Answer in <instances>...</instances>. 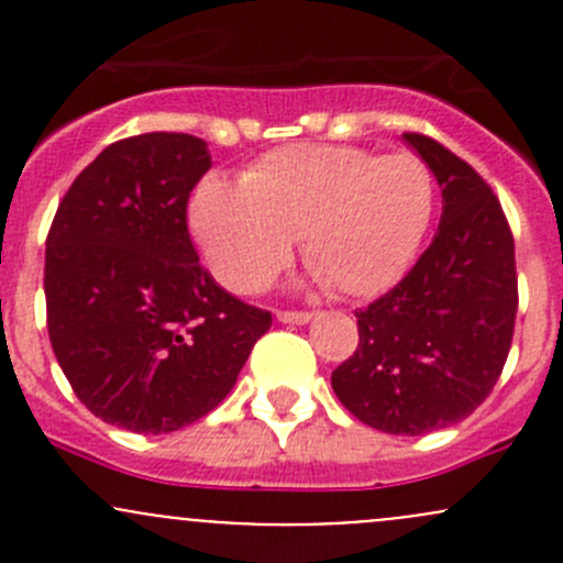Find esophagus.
I'll return each instance as SVG.
<instances>
[{
  "instance_id": "1",
  "label": "esophagus",
  "mask_w": 563,
  "mask_h": 563,
  "mask_svg": "<svg viewBox=\"0 0 563 563\" xmlns=\"http://www.w3.org/2000/svg\"><path fill=\"white\" fill-rule=\"evenodd\" d=\"M277 321L283 323H308L310 321V313H305V310H277Z\"/></svg>"
}]
</instances>
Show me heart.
<instances>
[{
  "instance_id": "1",
  "label": "heart",
  "mask_w": 563,
  "mask_h": 563,
  "mask_svg": "<svg viewBox=\"0 0 563 563\" xmlns=\"http://www.w3.org/2000/svg\"><path fill=\"white\" fill-rule=\"evenodd\" d=\"M433 212L435 176L413 152L299 144L255 161L242 185L203 179L190 225L209 272L234 291L264 286L299 236L332 291L373 297L408 269Z\"/></svg>"
}]
</instances>
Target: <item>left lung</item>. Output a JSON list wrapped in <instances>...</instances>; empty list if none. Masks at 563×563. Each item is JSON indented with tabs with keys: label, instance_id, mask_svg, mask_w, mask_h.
Segmentation results:
<instances>
[{
	"label": "left lung",
	"instance_id": "1",
	"mask_svg": "<svg viewBox=\"0 0 563 563\" xmlns=\"http://www.w3.org/2000/svg\"><path fill=\"white\" fill-rule=\"evenodd\" d=\"M444 198L439 234L391 291L356 310L360 345L332 389L360 422L391 435L450 428L485 402L518 316L515 240L490 185L444 144L402 133Z\"/></svg>",
	"mask_w": 563,
	"mask_h": 563
}]
</instances>
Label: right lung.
<instances>
[{
	"instance_id": "1",
	"label": "right lung",
	"mask_w": 563,
	"mask_h": 563,
	"mask_svg": "<svg viewBox=\"0 0 563 563\" xmlns=\"http://www.w3.org/2000/svg\"><path fill=\"white\" fill-rule=\"evenodd\" d=\"M209 168L196 135L117 141L76 176L45 240L56 362L95 417L133 433L207 417L272 327L198 264L187 201Z\"/></svg>"
}]
</instances>
